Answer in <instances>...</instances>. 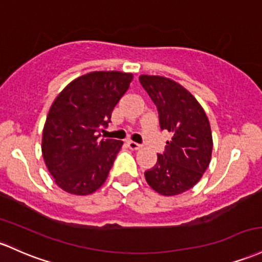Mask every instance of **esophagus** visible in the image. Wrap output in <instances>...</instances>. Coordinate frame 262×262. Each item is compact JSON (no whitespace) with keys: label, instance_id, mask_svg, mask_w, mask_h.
Masks as SVG:
<instances>
[{"label":"esophagus","instance_id":"34e87169","mask_svg":"<svg viewBox=\"0 0 262 262\" xmlns=\"http://www.w3.org/2000/svg\"><path fill=\"white\" fill-rule=\"evenodd\" d=\"M128 146L132 149V150H139V149L142 148V145L138 144L136 142H132V140H129L128 142Z\"/></svg>","mask_w":262,"mask_h":262}]
</instances>
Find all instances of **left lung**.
Returning a JSON list of instances; mask_svg holds the SVG:
<instances>
[{"mask_svg": "<svg viewBox=\"0 0 262 262\" xmlns=\"http://www.w3.org/2000/svg\"><path fill=\"white\" fill-rule=\"evenodd\" d=\"M159 114L162 130L171 133L157 164L146 170V183L165 196L182 194L195 185L211 160L210 123L201 105L189 91L160 76L139 77Z\"/></svg>", "mask_w": 262, "mask_h": 262, "instance_id": "8db88e82", "label": "left lung"}]
</instances>
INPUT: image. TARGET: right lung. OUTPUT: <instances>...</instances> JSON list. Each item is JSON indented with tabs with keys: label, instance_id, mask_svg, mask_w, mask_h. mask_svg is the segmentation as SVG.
<instances>
[{
	"label": "right lung",
	"instance_id": "right-lung-1",
	"mask_svg": "<svg viewBox=\"0 0 262 262\" xmlns=\"http://www.w3.org/2000/svg\"><path fill=\"white\" fill-rule=\"evenodd\" d=\"M132 73L100 71L72 80L54 99L42 134V155L62 190L88 195L107 179L122 140L102 139Z\"/></svg>",
	"mask_w": 262,
	"mask_h": 262
}]
</instances>
